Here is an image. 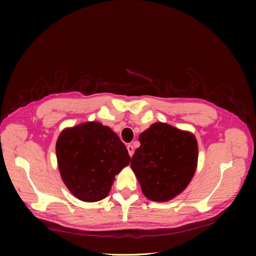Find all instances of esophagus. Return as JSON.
I'll list each match as a JSON object with an SVG mask.
<instances>
[{
	"mask_svg": "<svg viewBox=\"0 0 256 256\" xmlns=\"http://www.w3.org/2000/svg\"><path fill=\"white\" fill-rule=\"evenodd\" d=\"M126 148H128V152L130 156H132V154H134V147H132V144H128V145L126 146Z\"/></svg>",
	"mask_w": 256,
	"mask_h": 256,
	"instance_id": "34e87169",
	"label": "esophagus"
}]
</instances>
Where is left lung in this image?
Segmentation results:
<instances>
[{"label": "left lung", "instance_id": "8db88e82", "mask_svg": "<svg viewBox=\"0 0 256 256\" xmlns=\"http://www.w3.org/2000/svg\"><path fill=\"white\" fill-rule=\"evenodd\" d=\"M141 143L130 167L143 194L152 201H168L190 184L197 167L198 145L190 132L156 122L139 136Z\"/></svg>", "mask_w": 256, "mask_h": 256}]
</instances>
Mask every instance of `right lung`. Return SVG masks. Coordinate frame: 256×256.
<instances>
[{
  "label": "right lung",
  "mask_w": 256,
  "mask_h": 256,
  "mask_svg": "<svg viewBox=\"0 0 256 256\" xmlns=\"http://www.w3.org/2000/svg\"><path fill=\"white\" fill-rule=\"evenodd\" d=\"M56 154L63 182L85 202L106 198L116 174L130 162L126 145L116 134L94 121L63 130Z\"/></svg>",
  "instance_id": "add662e5"
}]
</instances>
